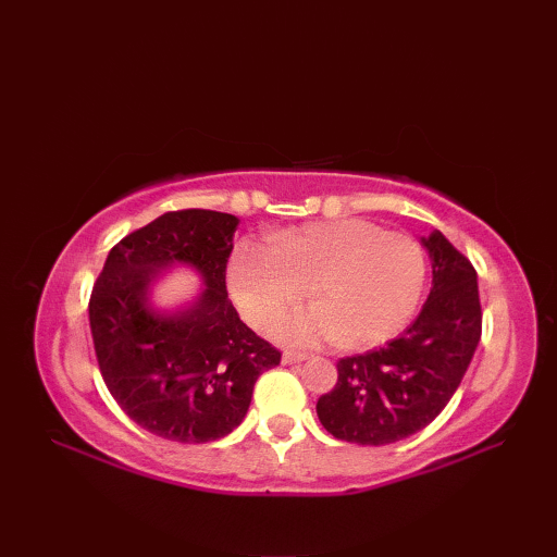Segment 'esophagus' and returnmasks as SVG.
<instances>
[{
	"label": "esophagus",
	"instance_id": "34e87169",
	"mask_svg": "<svg viewBox=\"0 0 557 557\" xmlns=\"http://www.w3.org/2000/svg\"><path fill=\"white\" fill-rule=\"evenodd\" d=\"M306 359L304 351H294V349H287L285 354H282V363H301Z\"/></svg>",
	"mask_w": 557,
	"mask_h": 557
}]
</instances>
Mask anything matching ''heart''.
<instances>
[{"label": "heart", "mask_w": 557, "mask_h": 557, "mask_svg": "<svg viewBox=\"0 0 557 557\" xmlns=\"http://www.w3.org/2000/svg\"><path fill=\"white\" fill-rule=\"evenodd\" d=\"M423 285V246L359 218L285 230L272 244L239 242L227 263L232 299L253 327H270L313 294L315 306L277 327L301 345H383L407 327Z\"/></svg>", "instance_id": "heart-1"}]
</instances>
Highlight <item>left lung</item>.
<instances>
[{
	"mask_svg": "<svg viewBox=\"0 0 557 557\" xmlns=\"http://www.w3.org/2000/svg\"><path fill=\"white\" fill-rule=\"evenodd\" d=\"M433 287L405 335L337 361L335 387L318 399L337 441L389 445L425 429L445 409L481 339L476 270L441 232L421 239Z\"/></svg>",
	"mask_w": 557,
	"mask_h": 557,
	"instance_id": "obj_1",
	"label": "left lung"
}]
</instances>
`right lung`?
I'll return each instance as SVG.
<instances>
[{
	"instance_id": "1",
	"label": "right lung",
	"mask_w": 557,
	"mask_h": 557,
	"mask_svg": "<svg viewBox=\"0 0 557 557\" xmlns=\"http://www.w3.org/2000/svg\"><path fill=\"white\" fill-rule=\"evenodd\" d=\"M236 224L230 212H164L112 248L92 285L88 315L102 381L128 419L164 441L210 443L232 433L258 375L282 357L227 297ZM174 262L196 267L207 289L188 310L156 314L147 289Z\"/></svg>"
}]
</instances>
